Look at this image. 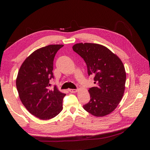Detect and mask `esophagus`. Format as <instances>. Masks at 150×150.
I'll use <instances>...</instances> for the list:
<instances>
[{"mask_svg":"<svg viewBox=\"0 0 150 150\" xmlns=\"http://www.w3.org/2000/svg\"><path fill=\"white\" fill-rule=\"evenodd\" d=\"M71 93H77L78 90L77 89H69V90Z\"/></svg>","mask_w":150,"mask_h":150,"instance_id":"esophagus-1","label":"esophagus"}]
</instances>
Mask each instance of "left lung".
Returning a JSON list of instances; mask_svg holds the SVG:
<instances>
[{
  "label": "left lung",
  "mask_w": 150,
  "mask_h": 150,
  "mask_svg": "<svg viewBox=\"0 0 150 150\" xmlns=\"http://www.w3.org/2000/svg\"><path fill=\"white\" fill-rule=\"evenodd\" d=\"M73 50L87 64L88 75L94 76L95 87L88 89L91 100L83 108L96 117H102L115 110L125 90L126 71L117 55L104 45L79 43Z\"/></svg>",
  "instance_id": "obj_1"
}]
</instances>
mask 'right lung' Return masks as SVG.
I'll list each match as a JSON object with an SVG mask.
<instances>
[{
  "mask_svg": "<svg viewBox=\"0 0 150 150\" xmlns=\"http://www.w3.org/2000/svg\"><path fill=\"white\" fill-rule=\"evenodd\" d=\"M63 45H49L34 51L22 63L16 84L20 99L30 114L41 120L54 118L63 109L65 96L56 86L50 88L54 78L55 55Z\"/></svg>",
  "mask_w": 150,
  "mask_h": 150,
  "instance_id": "add662e5",
  "label": "right lung"
}]
</instances>
